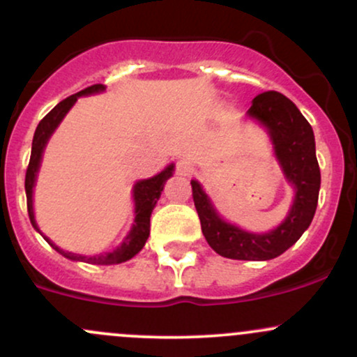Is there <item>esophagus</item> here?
Returning <instances> with one entry per match:
<instances>
[{"mask_svg":"<svg viewBox=\"0 0 357 357\" xmlns=\"http://www.w3.org/2000/svg\"><path fill=\"white\" fill-rule=\"evenodd\" d=\"M175 170H177L178 175H183V177H187V175H190L194 172V165L190 160L187 158H180L177 160V163H175Z\"/></svg>","mask_w":357,"mask_h":357,"instance_id":"obj_1","label":"esophagus"}]
</instances>
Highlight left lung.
Returning a JSON list of instances; mask_svg holds the SVG:
<instances>
[{
	"label": "left lung",
	"instance_id": "left-lung-1",
	"mask_svg": "<svg viewBox=\"0 0 357 357\" xmlns=\"http://www.w3.org/2000/svg\"><path fill=\"white\" fill-rule=\"evenodd\" d=\"M248 116L267 129L275 158L294 190L293 206L284 221L267 233L245 231L218 214L197 180L190 185L202 233L216 254L235 260H271L296 243L312 223L320 190V167L312 126L284 95L279 91L257 95Z\"/></svg>",
	"mask_w": 357,
	"mask_h": 357
}]
</instances>
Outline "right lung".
<instances>
[{
  "instance_id": "1",
  "label": "right lung",
  "mask_w": 357,
  "mask_h": 357,
  "mask_svg": "<svg viewBox=\"0 0 357 357\" xmlns=\"http://www.w3.org/2000/svg\"><path fill=\"white\" fill-rule=\"evenodd\" d=\"M103 90H105V85H91L85 88V90L78 91V93L71 95V97L64 98V100L57 103L54 109L42 119L39 126H37L36 134H33V141H32V155H30L29 168H26V175H25V192H26V209H29L30 223H32L33 228H36L39 233L40 229L36 223V216H33L32 194H33V185H36V177H37V172H39L42 153H44L45 144H47L49 137L52 136V132L56 131L59 122L63 121V117L68 114V110H70L71 107L75 105V102L78 100V97L98 93V91H103ZM172 174H174V165H168L163 172H160V174L155 175V177L136 182V185H134L132 189L134 213H136V218H134V225L131 231L128 233V236H126L124 241L119 245L116 250L107 252V254H102V255H93V257L71 254V252L61 250L59 247H56V245L52 243L47 236L42 235V233L40 235L47 240V243L51 245L56 252H59V254L66 257V259L82 260V262L95 264V266H112V264L126 262V260L132 259V257L144 247V243H146L149 236V218H151V213L153 209H155L156 201H158L160 195H162L165 182L172 177Z\"/></svg>"
}]
</instances>
